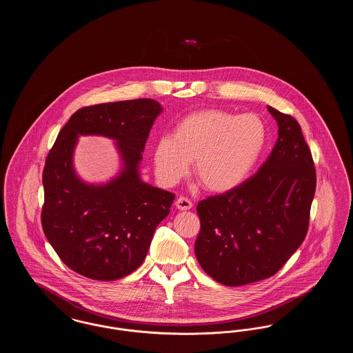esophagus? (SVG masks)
Returning a JSON list of instances; mask_svg holds the SVG:
<instances>
[{"label": "esophagus", "instance_id": "1", "mask_svg": "<svg viewBox=\"0 0 353 353\" xmlns=\"http://www.w3.org/2000/svg\"><path fill=\"white\" fill-rule=\"evenodd\" d=\"M176 208L179 210H189L192 208V202L189 199H186L184 196H180L177 200H176Z\"/></svg>", "mask_w": 353, "mask_h": 353}]
</instances>
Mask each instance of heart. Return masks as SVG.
Wrapping results in <instances>:
<instances>
[{"label":"heart","mask_w":353,"mask_h":353,"mask_svg":"<svg viewBox=\"0 0 353 353\" xmlns=\"http://www.w3.org/2000/svg\"><path fill=\"white\" fill-rule=\"evenodd\" d=\"M266 141V125L254 114L197 111L181 119L173 134H164L156 141V174L163 184L176 185L194 160L193 172L203 186L214 193H225L248 180Z\"/></svg>","instance_id":"obj_1"}]
</instances>
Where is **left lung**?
<instances>
[{
	"mask_svg": "<svg viewBox=\"0 0 353 353\" xmlns=\"http://www.w3.org/2000/svg\"><path fill=\"white\" fill-rule=\"evenodd\" d=\"M278 139L258 172L234 189L197 203L201 221L194 252L221 285L268 279L302 245L316 188L312 154L299 123L268 107Z\"/></svg>",
	"mask_w": 353,
	"mask_h": 353,
	"instance_id": "1",
	"label": "left lung"
}]
</instances>
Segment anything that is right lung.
I'll return each instance as SVG.
<instances>
[{"label": "right lung", "mask_w": 353, "mask_h": 353, "mask_svg": "<svg viewBox=\"0 0 353 353\" xmlns=\"http://www.w3.org/2000/svg\"><path fill=\"white\" fill-rule=\"evenodd\" d=\"M163 107L153 99L114 101L78 110L46 157L42 183L43 233L62 262L95 281H117L137 269L174 194L144 183L139 164ZM115 139L123 167L107 185H85L72 154L79 135Z\"/></svg>", "instance_id": "add662e5"}]
</instances>
